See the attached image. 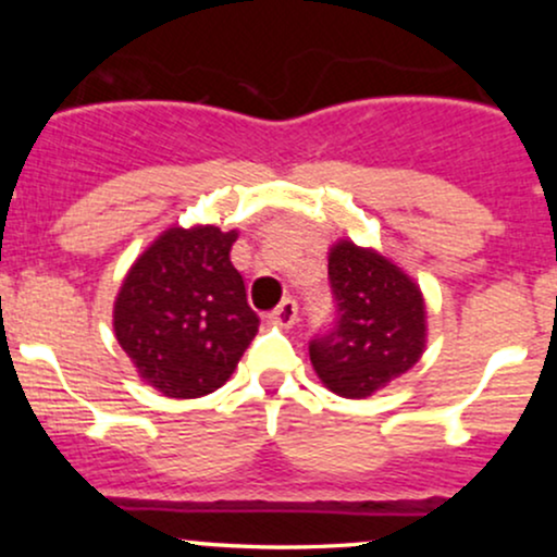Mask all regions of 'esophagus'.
<instances>
[{
  "mask_svg": "<svg viewBox=\"0 0 557 557\" xmlns=\"http://www.w3.org/2000/svg\"><path fill=\"white\" fill-rule=\"evenodd\" d=\"M272 322H277L280 327H293L298 322V304L293 298H285L283 304L270 314Z\"/></svg>",
  "mask_w": 557,
  "mask_h": 557,
  "instance_id": "obj_1",
  "label": "esophagus"
}]
</instances>
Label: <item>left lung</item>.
<instances>
[{"mask_svg":"<svg viewBox=\"0 0 557 557\" xmlns=\"http://www.w3.org/2000/svg\"><path fill=\"white\" fill-rule=\"evenodd\" d=\"M335 322L311 337L319 380L343 398H367L424 354V298L393 261L341 240L330 251Z\"/></svg>","mask_w":557,"mask_h":557,"instance_id":"8db88e82","label":"left lung"}]
</instances>
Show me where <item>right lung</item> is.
I'll use <instances>...</instances> for the list:
<instances>
[{"mask_svg": "<svg viewBox=\"0 0 557 557\" xmlns=\"http://www.w3.org/2000/svg\"><path fill=\"white\" fill-rule=\"evenodd\" d=\"M238 233L170 227L127 272L114 335L138 374L168 398L214 393L259 332L246 283L230 261Z\"/></svg>", "mask_w": 557, "mask_h": 557, "instance_id": "right-lung-1", "label": "right lung"}]
</instances>
